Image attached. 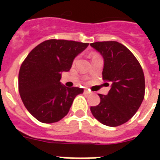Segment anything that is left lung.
<instances>
[{
  "instance_id": "left-lung-1",
  "label": "left lung",
  "mask_w": 160,
  "mask_h": 160,
  "mask_svg": "<svg viewBox=\"0 0 160 160\" xmlns=\"http://www.w3.org/2000/svg\"><path fill=\"white\" fill-rule=\"evenodd\" d=\"M87 46L73 41L50 40L30 52L19 71V93L24 105L37 120L51 124L68 114L73 100L83 89L63 85L61 74Z\"/></svg>"
}]
</instances>
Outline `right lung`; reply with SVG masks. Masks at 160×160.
Returning a JSON list of instances; mask_svg holds the SVG:
<instances>
[{"label":"right lung","mask_w":160,"mask_h":160,"mask_svg":"<svg viewBox=\"0 0 160 160\" xmlns=\"http://www.w3.org/2000/svg\"><path fill=\"white\" fill-rule=\"evenodd\" d=\"M91 46L104 58L103 80L110 81V89L107 95H99L100 104L90 110L101 124L119 126L134 116L144 100V72L134 55L117 41L95 42Z\"/></svg>","instance_id":"obj_1"}]
</instances>
